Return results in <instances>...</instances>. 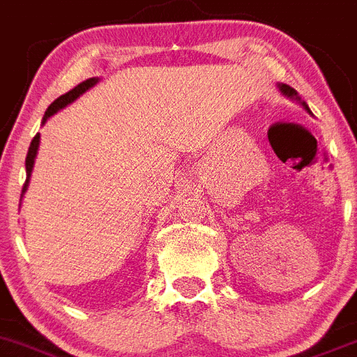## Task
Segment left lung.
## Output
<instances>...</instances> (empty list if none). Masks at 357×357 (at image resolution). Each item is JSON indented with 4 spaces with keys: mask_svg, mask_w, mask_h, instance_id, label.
Listing matches in <instances>:
<instances>
[{
    "mask_svg": "<svg viewBox=\"0 0 357 357\" xmlns=\"http://www.w3.org/2000/svg\"><path fill=\"white\" fill-rule=\"evenodd\" d=\"M279 86V91L282 92V94L287 96V98H291V99H295V101H301V98H298L297 96V92H295V89H291V86H288V85H284V83H281V85H278ZM301 105H303L304 107V110H307L311 114V110L310 108H307V105L304 101H301Z\"/></svg>",
    "mask_w": 357,
    "mask_h": 357,
    "instance_id": "left-lung-1",
    "label": "left lung"
}]
</instances>
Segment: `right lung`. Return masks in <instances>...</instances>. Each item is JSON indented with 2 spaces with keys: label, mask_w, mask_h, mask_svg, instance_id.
<instances>
[{
  "label": "right lung",
  "mask_w": 357,
  "mask_h": 357,
  "mask_svg": "<svg viewBox=\"0 0 357 357\" xmlns=\"http://www.w3.org/2000/svg\"><path fill=\"white\" fill-rule=\"evenodd\" d=\"M99 82V78H89L85 79V82L79 83L78 86H75L73 91H69L67 94L60 96L59 99H54L53 102H51L50 107H47L46 114H44V119H43V124L46 123L47 119L51 117V115H54L59 110H62V108H66L69 102H73L75 99H78L79 96L83 94V92H86L91 86H94L96 83ZM38 144H40V133H37L33 137V140H31L30 144V149H28V155H26V181H24V186H22V194H21V199L22 195H24V192H26L28 188V183H30V178H31V171H33V165H35V156H37V151H38ZM21 206V204H19Z\"/></svg>",
  "instance_id": "obj_1"
}]
</instances>
